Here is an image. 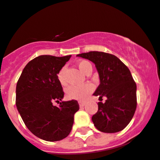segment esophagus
Returning a JSON list of instances; mask_svg holds the SVG:
<instances>
[{
	"label": "esophagus",
	"mask_w": 160,
	"mask_h": 160,
	"mask_svg": "<svg viewBox=\"0 0 160 160\" xmlns=\"http://www.w3.org/2000/svg\"><path fill=\"white\" fill-rule=\"evenodd\" d=\"M78 104H79V106L81 107H83L86 104V102L85 101H78Z\"/></svg>",
	"instance_id": "34e87169"
}]
</instances>
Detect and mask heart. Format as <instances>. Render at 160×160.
I'll return each mask as SVG.
<instances>
[{"label": "heart", "mask_w": 160, "mask_h": 160, "mask_svg": "<svg viewBox=\"0 0 160 160\" xmlns=\"http://www.w3.org/2000/svg\"><path fill=\"white\" fill-rule=\"evenodd\" d=\"M78 67L83 74L86 75L89 70H92L91 64L87 60H80L78 62ZM64 69H62L58 73V80L61 85H65V80L63 78ZM94 87L91 84H85L82 86H71L66 90V95L69 98L73 100H85L90 93L93 91Z\"/></svg>", "instance_id": "obj_1"}]
</instances>
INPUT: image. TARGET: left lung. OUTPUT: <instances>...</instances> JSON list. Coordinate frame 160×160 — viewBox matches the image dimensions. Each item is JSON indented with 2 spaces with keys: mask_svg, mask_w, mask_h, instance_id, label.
Segmentation results:
<instances>
[{
  "mask_svg": "<svg viewBox=\"0 0 160 160\" xmlns=\"http://www.w3.org/2000/svg\"><path fill=\"white\" fill-rule=\"evenodd\" d=\"M94 63L100 85L94 96L107 98L98 103V111L92 116L97 129L105 133L123 130L133 118L137 107V86L131 72L117 57L100 51L78 54Z\"/></svg>",
  "mask_w": 160,
  "mask_h": 160,
  "instance_id": "obj_1",
  "label": "left lung"
}]
</instances>
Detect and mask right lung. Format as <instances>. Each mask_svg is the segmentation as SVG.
<instances>
[{
    "label": "right lung",
    "instance_id": "1",
    "mask_svg": "<svg viewBox=\"0 0 160 160\" xmlns=\"http://www.w3.org/2000/svg\"><path fill=\"white\" fill-rule=\"evenodd\" d=\"M70 57H35L25 66L17 82L18 112L28 130L44 141H57L67 137L74 115L79 109L77 100L62 101L64 92L57 76ZM53 101L60 103L59 107L52 105Z\"/></svg>",
    "mask_w": 160,
    "mask_h": 160
}]
</instances>
